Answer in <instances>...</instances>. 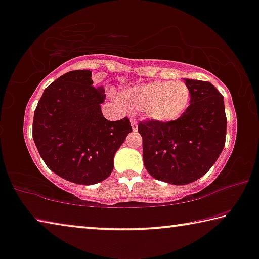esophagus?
I'll return each mask as SVG.
<instances>
[{
	"label": "esophagus",
	"instance_id": "obj_1",
	"mask_svg": "<svg viewBox=\"0 0 259 259\" xmlns=\"http://www.w3.org/2000/svg\"><path fill=\"white\" fill-rule=\"evenodd\" d=\"M130 123H131V126H133V130L134 131H136L137 130V121H136V119H131V121H130Z\"/></svg>",
	"mask_w": 259,
	"mask_h": 259
}]
</instances>
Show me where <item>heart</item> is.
Wrapping results in <instances>:
<instances>
[{"instance_id":"heart-1","label":"heart","mask_w":259,"mask_h":259,"mask_svg":"<svg viewBox=\"0 0 259 259\" xmlns=\"http://www.w3.org/2000/svg\"><path fill=\"white\" fill-rule=\"evenodd\" d=\"M121 100L131 109L141 110L158 123H172L179 119L188 108L191 92L180 80L152 81L121 94Z\"/></svg>"}]
</instances>
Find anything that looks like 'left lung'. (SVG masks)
Listing matches in <instances>:
<instances>
[{"mask_svg": "<svg viewBox=\"0 0 259 259\" xmlns=\"http://www.w3.org/2000/svg\"><path fill=\"white\" fill-rule=\"evenodd\" d=\"M191 105L172 123L142 121L143 160L150 175L173 185L201 178L221 154L226 143L227 117L223 96L208 81L184 79Z\"/></svg>", "mask_w": 259, "mask_h": 259, "instance_id": "8db88e82", "label": "left lung"}]
</instances>
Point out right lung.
<instances>
[{"mask_svg": "<svg viewBox=\"0 0 259 259\" xmlns=\"http://www.w3.org/2000/svg\"><path fill=\"white\" fill-rule=\"evenodd\" d=\"M105 99L88 69L65 73L45 88L34 110L32 137L46 166L61 178L93 185L113 172L115 153L133 128L128 117L105 118L100 106Z\"/></svg>", "mask_w": 259, "mask_h": 259, "instance_id": "add662e5", "label": "right lung"}]
</instances>
